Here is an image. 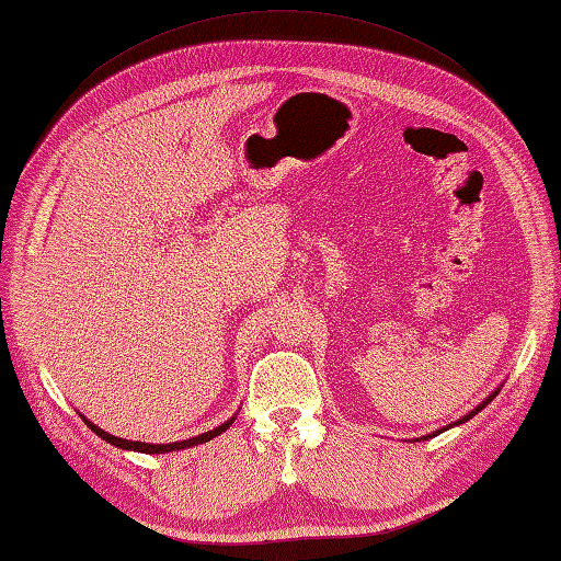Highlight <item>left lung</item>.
<instances>
[{"label": "left lung", "mask_w": 561, "mask_h": 561, "mask_svg": "<svg viewBox=\"0 0 561 561\" xmlns=\"http://www.w3.org/2000/svg\"><path fill=\"white\" fill-rule=\"evenodd\" d=\"M501 387H504V385H499L496 387V390L494 392H491L486 399H484V402L482 404H477L472 411H467V414L462 416V419H457V421H453V424H448V426H443V428H438V431H433V433H428V436H421V438H414V440H428V438H433V436H438V433H443V431H448V428H453V426H460V424H465V421H470L474 414H479V411H482L489 402H491V399H494L499 392H501Z\"/></svg>", "instance_id": "8db88e82"}]
</instances>
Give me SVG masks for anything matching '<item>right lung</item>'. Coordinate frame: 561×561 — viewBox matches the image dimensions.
Returning <instances> with one entry per match:
<instances>
[{
	"label": "right lung",
	"mask_w": 561,
	"mask_h": 561,
	"mask_svg": "<svg viewBox=\"0 0 561 561\" xmlns=\"http://www.w3.org/2000/svg\"><path fill=\"white\" fill-rule=\"evenodd\" d=\"M79 416H82L84 424H87L91 431H94L99 438H104L106 443L116 445V448H121V450H133V453H145V455H159V453L186 450V448H193V445L208 443V440H213L215 436H220V433H225L227 428H230V426L234 424V419H237V414H234V416L227 419L225 424L215 426L213 431H205V433H201V436H196V438H186V440H176V443H142V440H125V438H118V436H111V433H106L104 428H99L96 424H91V421H89L84 414H79Z\"/></svg>",
	"instance_id": "obj_1"
}]
</instances>
